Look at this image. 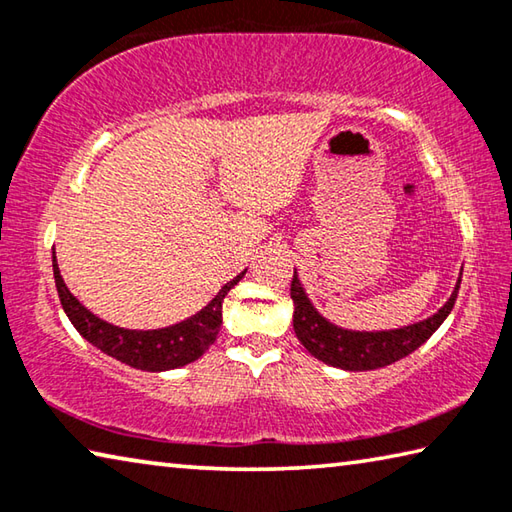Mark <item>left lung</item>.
Masks as SVG:
<instances>
[{
	"label": "left lung",
	"instance_id": "left-lung-1",
	"mask_svg": "<svg viewBox=\"0 0 512 512\" xmlns=\"http://www.w3.org/2000/svg\"><path fill=\"white\" fill-rule=\"evenodd\" d=\"M461 275H458L452 296H449V300L433 316L400 329L357 332V329H345L329 323V320L314 307V302L309 300L298 273L293 271V329H296L298 341L305 345L307 352L314 354L318 361L327 363V366L350 372L391 366V363L409 357L411 352L418 350L420 345L445 323L449 311L454 309L458 287H461Z\"/></svg>",
	"mask_w": 512,
	"mask_h": 512
}]
</instances>
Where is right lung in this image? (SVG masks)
<instances>
[{
    "mask_svg": "<svg viewBox=\"0 0 512 512\" xmlns=\"http://www.w3.org/2000/svg\"><path fill=\"white\" fill-rule=\"evenodd\" d=\"M54 280L58 289L60 305H63L67 318L72 320L85 341L99 348L103 354L117 359L126 366L146 370V372H164L173 368H183L187 363L201 359L205 350L216 341L219 329L223 323L221 309L223 298L228 291L246 275L241 271L235 280L223 284L219 293L207 302V305L196 311L194 316L180 320L176 325L160 327V329H126L119 325H112L108 320L94 316L88 307H83L60 275V268L54 259Z\"/></svg>",
    "mask_w": 512,
    "mask_h": 512,
    "instance_id": "obj_1",
    "label": "right lung"
}]
</instances>
